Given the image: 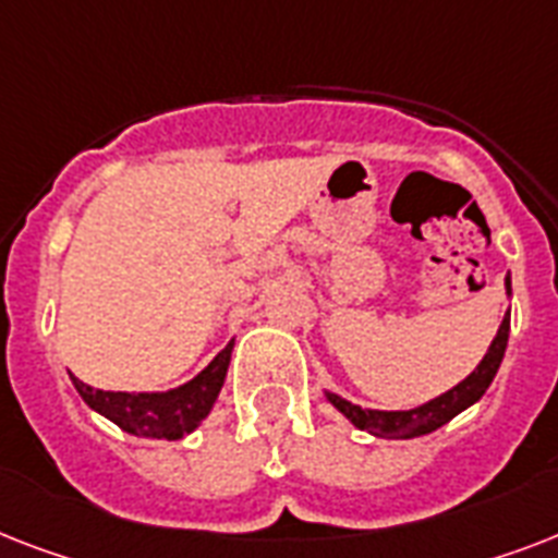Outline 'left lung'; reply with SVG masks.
<instances>
[{"label": "left lung", "mask_w": 558, "mask_h": 558, "mask_svg": "<svg viewBox=\"0 0 558 558\" xmlns=\"http://www.w3.org/2000/svg\"><path fill=\"white\" fill-rule=\"evenodd\" d=\"M507 292H510V278H507ZM507 339H510V313L504 315L501 327H498V336H495L493 348L486 350L484 362L469 373L466 379L454 385L451 390H446L442 397L432 399L420 408H411V411H367V408H359L348 399L336 397V393H327L330 402L339 408L341 414L348 416L350 423L362 428V432H371L376 437H393V440H402V437H420V434H428L434 428H440L458 416L463 408H469L472 402L484 397V390L493 385L495 373L501 367L504 350H507Z\"/></svg>", "instance_id": "8db88e82"}]
</instances>
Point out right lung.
<instances>
[{
    "label": "right lung",
    "instance_id": "add662e5",
    "mask_svg": "<svg viewBox=\"0 0 558 558\" xmlns=\"http://www.w3.org/2000/svg\"><path fill=\"white\" fill-rule=\"evenodd\" d=\"M231 348L217 353L199 376H193L187 385L168 393H126V390H98L72 376L74 388L83 397V402L95 408L98 414L109 416L118 428L142 437H156V440H179L187 432L208 416V411L217 402V393L226 381L228 362H231Z\"/></svg>",
    "mask_w": 558,
    "mask_h": 558
}]
</instances>
